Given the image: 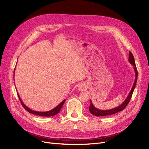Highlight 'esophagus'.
I'll return each instance as SVG.
<instances>
[{
	"label": "esophagus",
	"instance_id": "34e87169",
	"mask_svg": "<svg viewBox=\"0 0 149 149\" xmlns=\"http://www.w3.org/2000/svg\"><path fill=\"white\" fill-rule=\"evenodd\" d=\"M79 89L81 90V91H83V90L84 89V87H83V86H80V88H79Z\"/></svg>",
	"mask_w": 149,
	"mask_h": 149
}]
</instances>
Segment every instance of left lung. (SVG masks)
Here are the masks:
<instances>
[{
  "instance_id": "obj_1",
  "label": "left lung",
  "mask_w": 149,
  "mask_h": 149,
  "mask_svg": "<svg viewBox=\"0 0 149 149\" xmlns=\"http://www.w3.org/2000/svg\"><path fill=\"white\" fill-rule=\"evenodd\" d=\"M129 61L130 64H132L134 66V70L135 71V74H136V75H135L136 76V78H135V81H134V84L132 86V88L131 90H130V91L129 94V95L127 96V98L125 99V100L124 101V102L123 104H121L120 106L114 108V109H109V110H101V109H97L96 107L94 106V105L93 104V103L91 102V104H90V106L89 107V110L92 114L96 116H109V115L118 113V112L123 111L124 108L127 106V105L128 104V103L129 102V101L130 100V99H131L132 95L133 92H134V90L135 89V87H136L137 80V76H138V73H137V68H136V63H135V60H134V57L132 55V53L130 52H129Z\"/></svg>"
}]
</instances>
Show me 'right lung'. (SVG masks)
<instances>
[{
  "mask_svg": "<svg viewBox=\"0 0 149 149\" xmlns=\"http://www.w3.org/2000/svg\"><path fill=\"white\" fill-rule=\"evenodd\" d=\"M14 73H15V70H14V71H13V74H14ZM13 78H14V75H13ZM17 94H18V96H19V100H20V101L21 102L22 105L23 106V107L29 112H30V113H31V114H33L40 116H45V117L53 116H55V115L57 114L58 112L60 111L63 105L64 104V102L66 101V100H64L60 104H58L56 107H55V108H54V109H52L50 111H46V112H39V111H36L31 110V109H30V108H29L27 106H25L24 104V102H22V101L21 100V99L20 97V96L19 95V94H18V93H17Z\"/></svg>",
  "mask_w": 149,
  "mask_h": 149,
  "instance_id": "obj_1",
  "label": "right lung"
}]
</instances>
